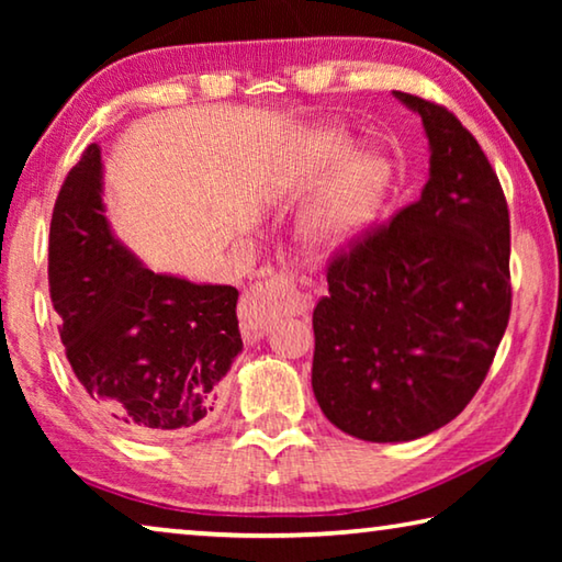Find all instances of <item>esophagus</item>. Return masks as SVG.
Instances as JSON below:
<instances>
[{
  "instance_id": "34e87169",
  "label": "esophagus",
  "mask_w": 562,
  "mask_h": 562,
  "mask_svg": "<svg viewBox=\"0 0 562 562\" xmlns=\"http://www.w3.org/2000/svg\"><path fill=\"white\" fill-rule=\"evenodd\" d=\"M278 292V294H288L290 300V312L292 315H302V312L310 310L312 297L297 290V282H294L292 274H272L260 284L245 294L240 307H237V317H240V329L245 341H258L270 329V302L268 294Z\"/></svg>"
}]
</instances>
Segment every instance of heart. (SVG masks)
Returning a JSON list of instances; mask_svg holds the SVG:
<instances>
[{
	"label": "heart",
	"mask_w": 562,
	"mask_h": 562,
	"mask_svg": "<svg viewBox=\"0 0 562 562\" xmlns=\"http://www.w3.org/2000/svg\"><path fill=\"white\" fill-rule=\"evenodd\" d=\"M355 140L337 128H317L302 136L290 150L278 178L284 201L302 195L335 168L322 183L315 201L304 211L297 235L307 252L329 255L359 243L376 221L392 183V164L376 150L347 156ZM342 164L339 165L338 160Z\"/></svg>",
	"instance_id": "1"
}]
</instances>
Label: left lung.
<instances>
[{
    "label": "left lung",
    "mask_w": 562,
    "mask_h": 562,
    "mask_svg": "<svg viewBox=\"0 0 562 562\" xmlns=\"http://www.w3.org/2000/svg\"><path fill=\"white\" fill-rule=\"evenodd\" d=\"M429 138L416 203L327 270L312 315V389L331 424L374 443L414 441L459 416L510 315V221L479 140L439 103L394 91Z\"/></svg>",
    "instance_id": "obj_1"
}]
</instances>
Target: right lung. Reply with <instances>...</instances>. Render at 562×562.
<instances>
[{
    "label": "right lung",
    "mask_w": 562,
    "mask_h": 562,
    "mask_svg": "<svg viewBox=\"0 0 562 562\" xmlns=\"http://www.w3.org/2000/svg\"><path fill=\"white\" fill-rule=\"evenodd\" d=\"M49 292L66 359L101 414L138 439L201 429L243 351L237 290L154 272L113 235L99 144L56 198Z\"/></svg>",
    "instance_id": "obj_1"
}]
</instances>
